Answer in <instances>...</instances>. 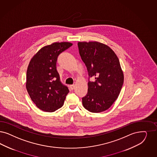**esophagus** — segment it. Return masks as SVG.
<instances>
[{
  "label": "esophagus",
  "mask_w": 157,
  "mask_h": 157,
  "mask_svg": "<svg viewBox=\"0 0 157 157\" xmlns=\"http://www.w3.org/2000/svg\"><path fill=\"white\" fill-rule=\"evenodd\" d=\"M74 88H75V85H70V89L71 90H74Z\"/></svg>",
  "instance_id": "obj_1"
}]
</instances>
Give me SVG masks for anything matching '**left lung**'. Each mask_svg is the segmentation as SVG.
Returning a JSON list of instances; mask_svg holds the SVG:
<instances>
[{
    "label": "left lung",
    "mask_w": 157,
    "mask_h": 157,
    "mask_svg": "<svg viewBox=\"0 0 157 157\" xmlns=\"http://www.w3.org/2000/svg\"><path fill=\"white\" fill-rule=\"evenodd\" d=\"M79 52L89 75L86 95L82 104L89 111L98 113L109 108L117 99L124 83L119 59L109 46L98 42H79ZM94 81L90 82V77Z\"/></svg>",
    "instance_id": "obj_1"
}]
</instances>
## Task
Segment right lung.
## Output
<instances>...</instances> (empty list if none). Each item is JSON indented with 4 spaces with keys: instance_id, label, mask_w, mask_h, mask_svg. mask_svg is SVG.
I'll return each mask as SVG.
<instances>
[{
    "instance_id": "1",
    "label": "right lung",
    "mask_w": 157,
    "mask_h": 157,
    "mask_svg": "<svg viewBox=\"0 0 157 157\" xmlns=\"http://www.w3.org/2000/svg\"><path fill=\"white\" fill-rule=\"evenodd\" d=\"M72 45L56 42L44 46L31 59L27 71L26 87L32 101L45 112L61 108L69 93L59 79L56 69L58 56Z\"/></svg>"
}]
</instances>
